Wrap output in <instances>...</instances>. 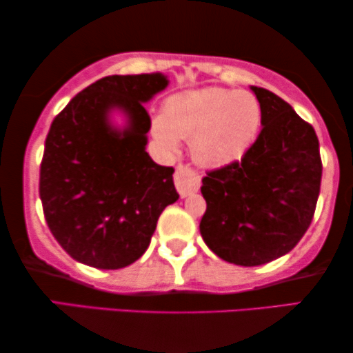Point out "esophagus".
<instances>
[{"mask_svg": "<svg viewBox=\"0 0 353 353\" xmlns=\"http://www.w3.org/2000/svg\"><path fill=\"white\" fill-rule=\"evenodd\" d=\"M174 184H176V189L181 197H187V195L195 194L200 189L202 179L194 169L181 164V166H177L176 174H174Z\"/></svg>", "mask_w": 353, "mask_h": 353, "instance_id": "34e87169", "label": "esophagus"}]
</instances>
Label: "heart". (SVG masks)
I'll list each match as a JSON object with an SVG mask.
<instances>
[{"mask_svg": "<svg viewBox=\"0 0 353 353\" xmlns=\"http://www.w3.org/2000/svg\"><path fill=\"white\" fill-rule=\"evenodd\" d=\"M262 122L264 110L252 92L208 86L168 97L164 114L151 120V133L168 151H177L181 138H190L195 163L221 168L252 148Z\"/></svg>", "mask_w": 353, "mask_h": 353, "instance_id": "1", "label": "heart"}]
</instances>
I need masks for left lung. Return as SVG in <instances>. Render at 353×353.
<instances>
[{
    "mask_svg": "<svg viewBox=\"0 0 353 353\" xmlns=\"http://www.w3.org/2000/svg\"><path fill=\"white\" fill-rule=\"evenodd\" d=\"M264 110L256 143L239 163L207 172L200 221L205 244L236 265L285 256L313 220L323 164L314 128L269 89L251 86Z\"/></svg>",
    "mask_w": 353,
    "mask_h": 353,
    "instance_id": "1",
    "label": "left lung"
}]
</instances>
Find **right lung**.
Returning <instances> with one entry per match:
<instances>
[{
	"instance_id": "right-lung-1",
	"label": "right lung",
	"mask_w": 353,
	"mask_h": 353,
	"mask_svg": "<svg viewBox=\"0 0 353 353\" xmlns=\"http://www.w3.org/2000/svg\"><path fill=\"white\" fill-rule=\"evenodd\" d=\"M163 73L112 74L83 89L53 119L40 164V200L52 234L74 261L112 270L150 246L163 210L179 194L172 168L146 153V102ZM124 117L122 128L112 115Z\"/></svg>"
}]
</instances>
